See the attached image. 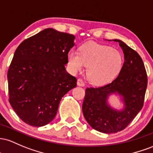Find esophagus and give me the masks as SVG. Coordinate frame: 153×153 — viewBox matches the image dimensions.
Segmentation results:
<instances>
[{
  "label": "esophagus",
  "instance_id": "obj_1",
  "mask_svg": "<svg viewBox=\"0 0 153 153\" xmlns=\"http://www.w3.org/2000/svg\"><path fill=\"white\" fill-rule=\"evenodd\" d=\"M76 83H77V85L80 86V87H84V86H85V83H84V82L82 81V79H79L77 80Z\"/></svg>",
  "mask_w": 153,
  "mask_h": 153
}]
</instances>
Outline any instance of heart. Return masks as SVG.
Instances as JSON below:
<instances>
[{"instance_id": "heart-1", "label": "heart", "mask_w": 153, "mask_h": 153, "mask_svg": "<svg viewBox=\"0 0 153 153\" xmlns=\"http://www.w3.org/2000/svg\"><path fill=\"white\" fill-rule=\"evenodd\" d=\"M67 63L72 72L81 71L87 65V76L95 85H103L119 73L123 56L111 46L88 42L82 45L79 53L71 50L67 54Z\"/></svg>"}]
</instances>
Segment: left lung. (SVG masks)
I'll use <instances>...</instances> for the list:
<instances>
[{
  "label": "left lung",
  "instance_id": "8db88e82",
  "mask_svg": "<svg viewBox=\"0 0 153 153\" xmlns=\"http://www.w3.org/2000/svg\"><path fill=\"white\" fill-rule=\"evenodd\" d=\"M124 56L121 71L111 83L85 90L82 112L86 121L94 129L105 134L116 133L124 129L143 106L147 86V73L141 57L135 51L120 39ZM118 96L123 102L121 109H116L109 103V97Z\"/></svg>",
  "mask_w": 153,
  "mask_h": 153
}]
</instances>
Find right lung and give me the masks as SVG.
<instances>
[{"label": "right lung", "mask_w": 153, "mask_h": 153, "mask_svg": "<svg viewBox=\"0 0 153 153\" xmlns=\"http://www.w3.org/2000/svg\"><path fill=\"white\" fill-rule=\"evenodd\" d=\"M75 36L45 29L18 46L8 71L11 105L24 122L43 126L54 119L62 97L76 86L66 71Z\"/></svg>", "instance_id": "right-lung-1"}]
</instances>
